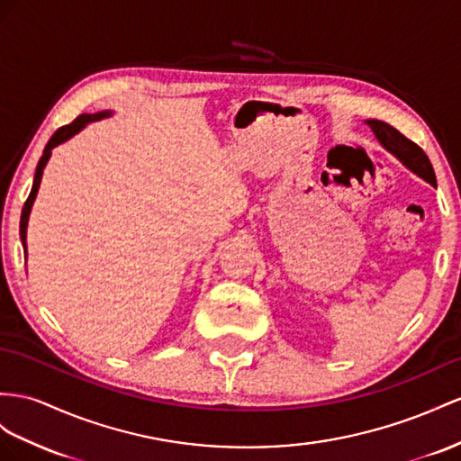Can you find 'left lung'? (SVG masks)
I'll return each mask as SVG.
<instances>
[{"mask_svg": "<svg viewBox=\"0 0 461 461\" xmlns=\"http://www.w3.org/2000/svg\"><path fill=\"white\" fill-rule=\"evenodd\" d=\"M372 130L375 138L380 140V144L387 149L392 151L393 156L405 165L407 169H411L412 173H417L419 176H422L424 181L430 183L432 186H436V176H434V169L430 165V159L427 158V153H424L415 141H411L409 138H405L403 134L395 130L393 126H389L384 121H375V118H370V121H366Z\"/></svg>", "mask_w": 461, "mask_h": 461, "instance_id": "8db88e82", "label": "left lung"}]
</instances>
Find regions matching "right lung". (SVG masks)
I'll use <instances>...</instances> for the list:
<instances>
[{
  "mask_svg": "<svg viewBox=\"0 0 461 461\" xmlns=\"http://www.w3.org/2000/svg\"><path fill=\"white\" fill-rule=\"evenodd\" d=\"M113 113L111 111H101V113H95V114H79L74 122H69L62 128H58L56 132L52 134V138L49 140V144H46L44 151H42V158L37 165V171H34V181H32V188H31V194L27 198L25 206H23V212H21V226H19V231H21V241H23V247H25L27 251V223H29V216H31V208H32V203L34 198H37V193H39V186H41V179H42V171L46 167V163H49L50 159V153L56 146L64 144V141H68L72 136H76L79 130H84L89 122H95V121H101V118H107L111 116Z\"/></svg>",
  "mask_w": 461,
  "mask_h": 461,
  "instance_id": "obj_1",
  "label": "right lung"
}]
</instances>
